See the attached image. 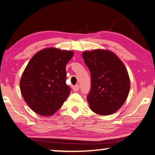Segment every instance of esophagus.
I'll use <instances>...</instances> for the list:
<instances>
[{
  "mask_svg": "<svg viewBox=\"0 0 155 155\" xmlns=\"http://www.w3.org/2000/svg\"><path fill=\"white\" fill-rule=\"evenodd\" d=\"M79 88H80L79 85H74V86L73 87V88H72V90H73L74 92H78V91H79Z\"/></svg>",
  "mask_w": 155,
  "mask_h": 155,
  "instance_id": "1",
  "label": "esophagus"
}]
</instances>
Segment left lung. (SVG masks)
I'll use <instances>...</instances> for the list:
<instances>
[{
    "label": "left lung",
    "mask_w": 155,
    "mask_h": 155,
    "mask_svg": "<svg viewBox=\"0 0 155 155\" xmlns=\"http://www.w3.org/2000/svg\"><path fill=\"white\" fill-rule=\"evenodd\" d=\"M82 57L91 74V88L87 97L90 108L98 115L115 114L125 103L130 90L125 65L108 49L85 51Z\"/></svg>",
    "instance_id": "8db88e82"
}]
</instances>
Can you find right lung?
I'll return each instance as SVG.
<instances>
[{"label": "right lung", "instance_id": "add662e5", "mask_svg": "<svg viewBox=\"0 0 155 155\" xmlns=\"http://www.w3.org/2000/svg\"><path fill=\"white\" fill-rule=\"evenodd\" d=\"M72 50L48 47L36 53L20 80L25 102L36 114L51 116L62 106L70 93L66 85V64L73 57Z\"/></svg>", "mask_w": 155, "mask_h": 155}]
</instances>
